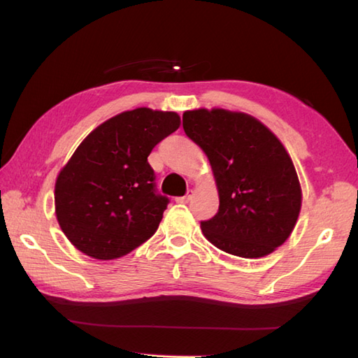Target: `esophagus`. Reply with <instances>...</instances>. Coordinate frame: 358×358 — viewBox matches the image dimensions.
I'll return each mask as SVG.
<instances>
[{"label": "esophagus", "instance_id": "34e87169", "mask_svg": "<svg viewBox=\"0 0 358 358\" xmlns=\"http://www.w3.org/2000/svg\"><path fill=\"white\" fill-rule=\"evenodd\" d=\"M192 199V191H189L186 195H183V196H177V199H175V201L177 203H181V204H186V203H189V200Z\"/></svg>", "mask_w": 358, "mask_h": 358}]
</instances>
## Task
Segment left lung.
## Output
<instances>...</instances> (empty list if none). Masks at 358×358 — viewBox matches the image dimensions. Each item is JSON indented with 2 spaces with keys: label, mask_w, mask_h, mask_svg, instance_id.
<instances>
[{
  "label": "left lung",
  "mask_w": 358,
  "mask_h": 358,
  "mask_svg": "<svg viewBox=\"0 0 358 358\" xmlns=\"http://www.w3.org/2000/svg\"><path fill=\"white\" fill-rule=\"evenodd\" d=\"M183 129L208 155L220 195L218 212L201 231L227 254L260 258L291 235L301 189L291 157L254 117L224 109L183 113Z\"/></svg>",
  "instance_id": "1"
}]
</instances>
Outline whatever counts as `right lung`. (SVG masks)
Wrapping results in <instances>:
<instances>
[{"instance_id": "add662e5", "label": "right lung", "mask_w": 358, "mask_h": 358, "mask_svg": "<svg viewBox=\"0 0 358 358\" xmlns=\"http://www.w3.org/2000/svg\"><path fill=\"white\" fill-rule=\"evenodd\" d=\"M178 126L175 112L138 108L104 121L75 150L57 178L55 212L83 254L113 260L155 234L169 199L148 157Z\"/></svg>"}]
</instances>
